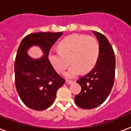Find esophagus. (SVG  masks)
Returning a JSON list of instances; mask_svg holds the SVG:
<instances>
[{"instance_id": "esophagus-1", "label": "esophagus", "mask_w": 131, "mask_h": 131, "mask_svg": "<svg viewBox=\"0 0 131 131\" xmlns=\"http://www.w3.org/2000/svg\"><path fill=\"white\" fill-rule=\"evenodd\" d=\"M66 83L67 84H69V85H70V84L71 83H74V81H71V80H67L66 81Z\"/></svg>"}]
</instances>
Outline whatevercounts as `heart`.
Instances as JSON below:
<instances>
[{
    "label": "heart",
    "mask_w": 131,
    "mask_h": 131,
    "mask_svg": "<svg viewBox=\"0 0 131 131\" xmlns=\"http://www.w3.org/2000/svg\"><path fill=\"white\" fill-rule=\"evenodd\" d=\"M58 52H50L48 58L58 73H66L69 78H74L80 72L86 73L94 68L100 56V45L93 37L73 34L62 39L58 44ZM70 61H69V60Z\"/></svg>",
    "instance_id": "obj_1"
}]
</instances>
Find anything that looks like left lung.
Segmentation results:
<instances>
[{
    "mask_svg": "<svg viewBox=\"0 0 131 131\" xmlns=\"http://www.w3.org/2000/svg\"><path fill=\"white\" fill-rule=\"evenodd\" d=\"M100 45V56L95 67L77 82L81 91L75 97L79 107L92 109L101 105L110 94L115 77L116 59L108 40L101 33L93 31Z\"/></svg>",
    "mask_w": 131,
    "mask_h": 131,
    "instance_id": "obj_1",
    "label": "left lung"
}]
</instances>
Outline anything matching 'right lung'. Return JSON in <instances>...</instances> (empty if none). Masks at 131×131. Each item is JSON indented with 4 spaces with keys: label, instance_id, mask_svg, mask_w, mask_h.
I'll use <instances>...</instances> for the list:
<instances>
[{
    "label": "right lung",
    "instance_id": "add662e5",
    "mask_svg": "<svg viewBox=\"0 0 131 131\" xmlns=\"http://www.w3.org/2000/svg\"><path fill=\"white\" fill-rule=\"evenodd\" d=\"M62 32H38L27 35L20 43L15 62V80L17 93L25 106L43 110L52 104L57 90L65 82L58 75L48 56ZM33 45L41 48L44 56L34 59L27 52Z\"/></svg>",
    "mask_w": 131,
    "mask_h": 131
}]
</instances>
